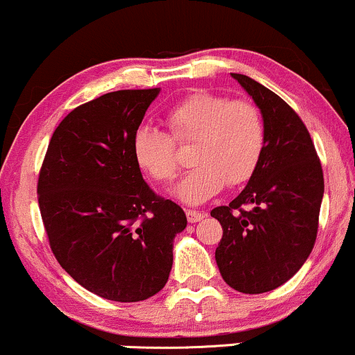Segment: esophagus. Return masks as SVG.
Masks as SVG:
<instances>
[{"label": "esophagus", "mask_w": 355, "mask_h": 355, "mask_svg": "<svg viewBox=\"0 0 355 355\" xmlns=\"http://www.w3.org/2000/svg\"><path fill=\"white\" fill-rule=\"evenodd\" d=\"M205 216H207V214L198 212V210H187V219H189V222H192V224H196V222L202 220Z\"/></svg>", "instance_id": "1"}]
</instances>
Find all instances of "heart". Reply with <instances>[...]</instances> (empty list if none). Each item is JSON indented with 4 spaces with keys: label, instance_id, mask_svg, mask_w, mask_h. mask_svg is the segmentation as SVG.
<instances>
[{
    "label": "heart",
    "instance_id": "obj_1",
    "mask_svg": "<svg viewBox=\"0 0 355 355\" xmlns=\"http://www.w3.org/2000/svg\"><path fill=\"white\" fill-rule=\"evenodd\" d=\"M168 135L139 128L133 138L136 163L157 182H170L180 170L178 146H192L196 168L175 187V197L202 204L222 187L243 185L254 173L266 146V123L251 101L198 91L165 114Z\"/></svg>",
    "mask_w": 355,
    "mask_h": 355
}]
</instances>
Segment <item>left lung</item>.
Wrapping results in <instances>:
<instances>
[{"label":"left lung","mask_w":355,"mask_h":355,"mask_svg":"<svg viewBox=\"0 0 355 355\" xmlns=\"http://www.w3.org/2000/svg\"><path fill=\"white\" fill-rule=\"evenodd\" d=\"M231 76L263 112L266 146L243 192L210 212L224 231L216 261L231 288L266 293L286 283L313 249L323 171L297 112L251 77Z\"/></svg>","instance_id":"8db88e82"}]
</instances>
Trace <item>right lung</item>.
<instances>
[{
	"mask_svg": "<svg viewBox=\"0 0 355 355\" xmlns=\"http://www.w3.org/2000/svg\"><path fill=\"white\" fill-rule=\"evenodd\" d=\"M159 89L107 92L70 111L49 143L37 193L50 248L85 290L141 302L168 282L180 205L143 180L133 138Z\"/></svg>",
	"mask_w": 355,
	"mask_h": 355,
	"instance_id": "obj_1",
	"label": "right lung"
}]
</instances>
